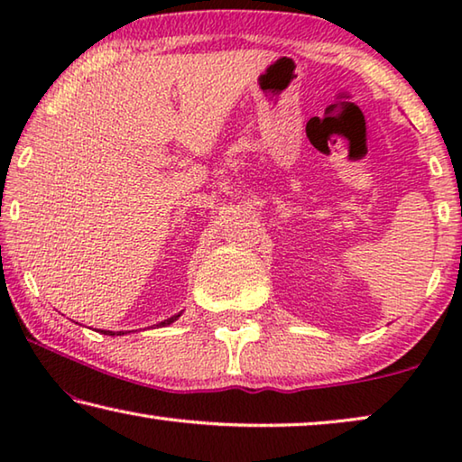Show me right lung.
I'll use <instances>...</instances> for the list:
<instances>
[{"mask_svg": "<svg viewBox=\"0 0 462 462\" xmlns=\"http://www.w3.org/2000/svg\"><path fill=\"white\" fill-rule=\"evenodd\" d=\"M179 316H181V311H179V314H175V316H171V318H167V319H162V322H159V324H156V326H169V324H173L175 322V319L179 318ZM101 334H109V336H116V332H109V330H101ZM120 336H124V332H120Z\"/></svg>", "mask_w": 462, "mask_h": 462, "instance_id": "1", "label": "right lung"}]
</instances>
